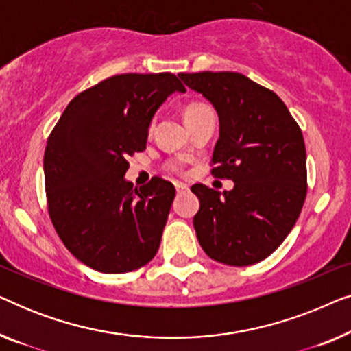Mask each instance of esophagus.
<instances>
[{"mask_svg":"<svg viewBox=\"0 0 351 351\" xmlns=\"http://www.w3.org/2000/svg\"><path fill=\"white\" fill-rule=\"evenodd\" d=\"M176 190H177V193H185L186 190H189V185H185V184H182V182H177L176 184Z\"/></svg>","mask_w":351,"mask_h":351,"instance_id":"34e87169","label":"esophagus"}]
</instances>
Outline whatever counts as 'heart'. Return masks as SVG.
Returning <instances> with one entry per match:
<instances>
[{"label":"heart","instance_id":"heart-1","mask_svg":"<svg viewBox=\"0 0 351 351\" xmlns=\"http://www.w3.org/2000/svg\"><path fill=\"white\" fill-rule=\"evenodd\" d=\"M210 112H213V110H210L209 105H206V104H201V102L189 104V105H186V107L184 108L185 123H186V121H191V119H195V118H198V117H201V114L210 113ZM167 167H169V169L174 171V172H179V171H180V166L177 165V162H169V165H167Z\"/></svg>","mask_w":351,"mask_h":351}]
</instances>
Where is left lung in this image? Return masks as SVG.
<instances>
[{"mask_svg":"<svg viewBox=\"0 0 351 351\" xmlns=\"http://www.w3.org/2000/svg\"><path fill=\"white\" fill-rule=\"evenodd\" d=\"M219 114L213 176L234 182L220 191L191 186L199 210L196 237L210 258L246 267L275 252L299 219L306 196V152L285 102L234 71L180 73Z\"/></svg>","mask_w":351,"mask_h":351,"instance_id":"1","label":"left lung"}]
</instances>
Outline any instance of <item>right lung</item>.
Wrapping results in <instances>:
<instances>
[{"instance_id": "right-lung-1", "label": "right lung", "mask_w": 351, "mask_h": 351, "mask_svg": "<svg viewBox=\"0 0 351 351\" xmlns=\"http://www.w3.org/2000/svg\"><path fill=\"white\" fill-rule=\"evenodd\" d=\"M185 86L172 73H124L66 105L45 150L47 210L73 256L102 273L137 270L155 257L176 189L161 177L141 189L126 158L147 147L160 105Z\"/></svg>"}]
</instances>
